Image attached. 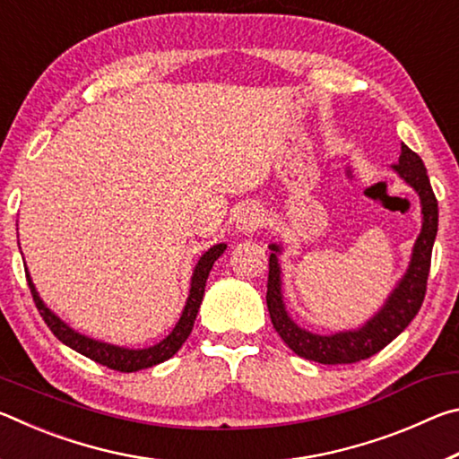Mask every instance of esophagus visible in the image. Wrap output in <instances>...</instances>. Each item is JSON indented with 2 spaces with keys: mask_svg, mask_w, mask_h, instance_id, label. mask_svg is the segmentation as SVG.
I'll use <instances>...</instances> for the list:
<instances>
[{
  "mask_svg": "<svg viewBox=\"0 0 459 459\" xmlns=\"http://www.w3.org/2000/svg\"><path fill=\"white\" fill-rule=\"evenodd\" d=\"M263 222H265V212H263L259 206H247L243 208V212L238 214L237 229L240 232L251 235V232H257L263 227Z\"/></svg>",
  "mask_w": 459,
  "mask_h": 459,
  "instance_id": "1",
  "label": "esophagus"
}]
</instances>
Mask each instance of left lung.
Returning a JSON list of instances; mask_svg holds the SVG:
<instances>
[{
  "mask_svg": "<svg viewBox=\"0 0 459 459\" xmlns=\"http://www.w3.org/2000/svg\"><path fill=\"white\" fill-rule=\"evenodd\" d=\"M393 168L397 169L403 180L413 186L419 198H421L423 229L415 243L413 259H411L405 277L401 279L397 290L391 293L385 307L370 322L364 324L360 330L320 336V333L306 332L298 324H293L285 312L281 299V277H279L281 271H279L275 255L279 247L271 245V251L275 253H271L269 257L267 309L275 332L301 359L320 364H352L367 360L372 354L383 351L386 344H391L421 309L427 291V277H429L431 269L433 240L437 235V198L433 194L423 160L413 150H409L407 145H401L399 164H394Z\"/></svg>",
  "mask_w": 459,
  "mask_h": 459,
  "instance_id": "1",
  "label": "left lung"
}]
</instances>
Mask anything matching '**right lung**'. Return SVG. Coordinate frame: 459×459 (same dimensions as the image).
<instances>
[{
    "label": "right lung",
    "instance_id": "right-lung-1",
    "mask_svg": "<svg viewBox=\"0 0 459 459\" xmlns=\"http://www.w3.org/2000/svg\"><path fill=\"white\" fill-rule=\"evenodd\" d=\"M224 248H227V245L221 243V245H214L212 248H208V251L202 255L196 269H194L190 295H188V301H186V307L182 312L180 322L176 324L172 333L161 340L160 344H155L152 348H143V351H129V348L111 346V344H105V342L91 340L87 336H82V333H76L73 328H68V325L62 322L58 316H54L50 309L42 304L40 295H38L32 279H30L28 273H26V279H28L30 291H32V298H34L38 312H40L42 320L46 322V325H48L54 336H56L60 342H65V344L71 346L73 351L81 352L82 356H87V359L95 360L99 364H103V367H107V368L119 370V372H135L142 368L155 367V364L172 359V356L180 351L186 338L190 336V332L194 328V320H196L202 298H204V287H206L208 273H211L214 261L224 253Z\"/></svg>",
    "mask_w": 459,
    "mask_h": 459
}]
</instances>
